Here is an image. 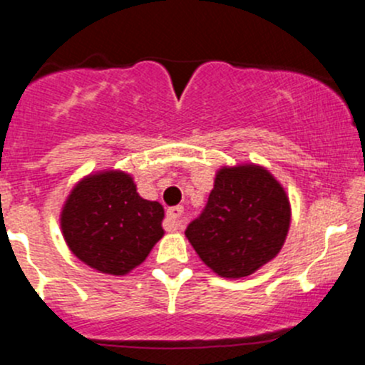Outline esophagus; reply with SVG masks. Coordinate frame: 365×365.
I'll return each mask as SVG.
<instances>
[{
    "instance_id": "esophagus-1",
    "label": "esophagus",
    "mask_w": 365,
    "mask_h": 365,
    "mask_svg": "<svg viewBox=\"0 0 365 365\" xmlns=\"http://www.w3.org/2000/svg\"><path fill=\"white\" fill-rule=\"evenodd\" d=\"M182 212L184 209L181 205H175V207H170L167 211V222H168V229L170 230H179L182 229Z\"/></svg>"
}]
</instances>
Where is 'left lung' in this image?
Returning a JSON list of instances; mask_svg holds the SVG:
<instances>
[{
    "label": "left lung",
    "mask_w": 365,
    "mask_h": 365,
    "mask_svg": "<svg viewBox=\"0 0 365 365\" xmlns=\"http://www.w3.org/2000/svg\"><path fill=\"white\" fill-rule=\"evenodd\" d=\"M291 225L282 184L254 163L216 172L205 209L187 225L186 237L216 275L243 279L277 257Z\"/></svg>",
    "instance_id": "left-lung-1"
}]
</instances>
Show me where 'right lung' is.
I'll return each instance as SVG.
<instances>
[{
  "mask_svg": "<svg viewBox=\"0 0 365 365\" xmlns=\"http://www.w3.org/2000/svg\"><path fill=\"white\" fill-rule=\"evenodd\" d=\"M165 209L145 200L122 170L90 174L72 187L60 215L72 254L108 275H125L142 264L163 237Z\"/></svg>",
  "mask_w": 365,
  "mask_h": 365,
  "instance_id": "right-lung-1",
  "label": "right lung"
}]
</instances>
